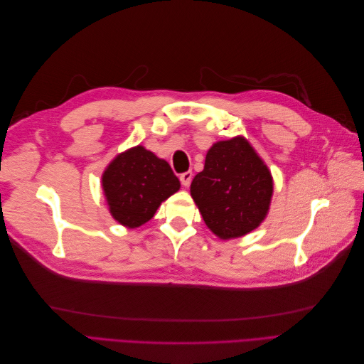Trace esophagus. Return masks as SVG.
<instances>
[{
  "mask_svg": "<svg viewBox=\"0 0 364 364\" xmlns=\"http://www.w3.org/2000/svg\"><path fill=\"white\" fill-rule=\"evenodd\" d=\"M193 179V171H185L181 174V182L183 186H188Z\"/></svg>",
  "mask_w": 364,
  "mask_h": 364,
  "instance_id": "34e87169",
  "label": "esophagus"
}]
</instances>
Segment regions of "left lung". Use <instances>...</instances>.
Instances as JSON below:
<instances>
[{"label": "left lung", "mask_w": 364, "mask_h": 364, "mask_svg": "<svg viewBox=\"0 0 364 364\" xmlns=\"http://www.w3.org/2000/svg\"><path fill=\"white\" fill-rule=\"evenodd\" d=\"M190 191L214 235L220 240L240 238L267 217L273 178L250 142L238 135L214 142Z\"/></svg>", "instance_id": "8db88e82"}]
</instances>
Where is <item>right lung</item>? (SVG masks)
<instances>
[{"mask_svg": "<svg viewBox=\"0 0 364 364\" xmlns=\"http://www.w3.org/2000/svg\"><path fill=\"white\" fill-rule=\"evenodd\" d=\"M102 186L109 213L119 225L134 229L147 223L161 203L179 191L181 182L167 161L136 146L109 162Z\"/></svg>", "mask_w": 364, "mask_h": 364, "instance_id": "right-lung-1", "label": "right lung"}]
</instances>
